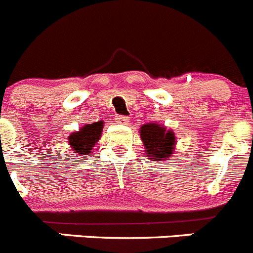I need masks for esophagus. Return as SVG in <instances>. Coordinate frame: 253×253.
<instances>
[{
  "instance_id": "obj_1",
  "label": "esophagus",
  "mask_w": 253,
  "mask_h": 253,
  "mask_svg": "<svg viewBox=\"0 0 253 253\" xmlns=\"http://www.w3.org/2000/svg\"><path fill=\"white\" fill-rule=\"evenodd\" d=\"M116 122H117V124H121V125H128L129 119L128 117H126V116H119V117L116 119Z\"/></svg>"
}]
</instances>
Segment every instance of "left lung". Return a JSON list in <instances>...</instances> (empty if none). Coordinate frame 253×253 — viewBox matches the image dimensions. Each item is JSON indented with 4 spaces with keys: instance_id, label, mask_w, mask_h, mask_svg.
Instances as JSON below:
<instances>
[{
    "instance_id": "left-lung-1",
    "label": "left lung",
    "mask_w": 253,
    "mask_h": 253,
    "mask_svg": "<svg viewBox=\"0 0 253 253\" xmlns=\"http://www.w3.org/2000/svg\"><path fill=\"white\" fill-rule=\"evenodd\" d=\"M140 136L146 157L151 161H166L173 155L177 140L172 129L157 122H148L141 126Z\"/></svg>"
}]
</instances>
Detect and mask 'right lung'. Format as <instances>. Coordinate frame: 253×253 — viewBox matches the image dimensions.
I'll list each match as a JSON object with an SVG mask.
<instances>
[{
	"instance_id": "1",
	"label": "right lung",
	"mask_w": 253,
	"mask_h": 253,
	"mask_svg": "<svg viewBox=\"0 0 253 253\" xmlns=\"http://www.w3.org/2000/svg\"><path fill=\"white\" fill-rule=\"evenodd\" d=\"M103 129V121L86 124L84 127L68 136V145L72 148L73 155L87 156L92 152L94 145L100 141Z\"/></svg>"
}]
</instances>
